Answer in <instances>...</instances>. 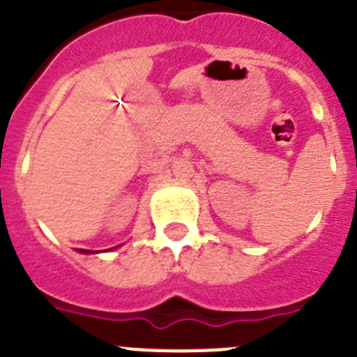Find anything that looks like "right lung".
<instances>
[{
    "instance_id": "add662e5",
    "label": "right lung",
    "mask_w": 357,
    "mask_h": 357,
    "mask_svg": "<svg viewBox=\"0 0 357 357\" xmlns=\"http://www.w3.org/2000/svg\"><path fill=\"white\" fill-rule=\"evenodd\" d=\"M78 252H82V254H94V250H84V248H78Z\"/></svg>"
}]
</instances>
